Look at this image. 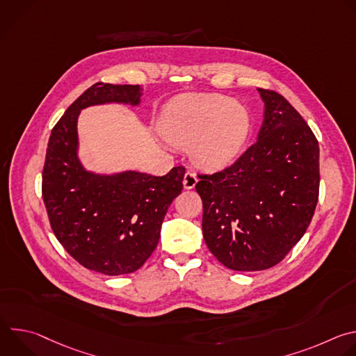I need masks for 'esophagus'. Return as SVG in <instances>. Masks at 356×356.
<instances>
[{"instance_id":"34e87169","label":"esophagus","mask_w":356,"mask_h":356,"mask_svg":"<svg viewBox=\"0 0 356 356\" xmlns=\"http://www.w3.org/2000/svg\"><path fill=\"white\" fill-rule=\"evenodd\" d=\"M197 180H198L197 176H195L193 172L187 170L186 175H184V177H183V186H184V188H186V190L194 188V186L197 184Z\"/></svg>"}]
</instances>
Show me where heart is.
<instances>
[{
    "mask_svg": "<svg viewBox=\"0 0 356 356\" xmlns=\"http://www.w3.org/2000/svg\"><path fill=\"white\" fill-rule=\"evenodd\" d=\"M161 131L168 142L191 145L193 161L204 169H220L239 154L248 136L245 108L221 95H184L166 108Z\"/></svg>",
    "mask_w": 356,
    "mask_h": 356,
    "instance_id": "1",
    "label": "heart"
}]
</instances>
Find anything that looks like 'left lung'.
Returning a JSON list of instances; mask_svg holds the SVG:
<instances>
[{
    "label": "left lung",
    "instance_id": "8db88e82",
    "mask_svg": "<svg viewBox=\"0 0 356 356\" xmlns=\"http://www.w3.org/2000/svg\"><path fill=\"white\" fill-rule=\"evenodd\" d=\"M258 139L232 163L198 175L202 235L213 255L241 272L265 270L307 231L320 188V147L307 122L273 90L258 88Z\"/></svg>",
    "mask_w": 356,
    "mask_h": 356
}]
</instances>
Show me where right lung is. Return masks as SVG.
<instances>
[{"label": "right lung", "mask_w": 356, "mask_h": 356, "mask_svg": "<svg viewBox=\"0 0 356 356\" xmlns=\"http://www.w3.org/2000/svg\"><path fill=\"white\" fill-rule=\"evenodd\" d=\"M139 86L95 83L50 134L42 175L43 202L58 241L81 266L108 276L138 270L155 250L172 201L183 190V166L168 175H95L77 156V118L106 103H140Z\"/></svg>", "instance_id": "1"}]
</instances>
